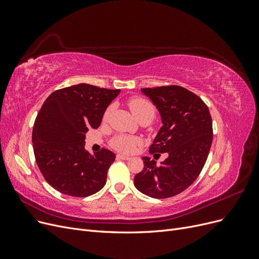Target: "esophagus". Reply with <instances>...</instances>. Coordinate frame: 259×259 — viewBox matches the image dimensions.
I'll return each mask as SVG.
<instances>
[{
    "label": "esophagus",
    "mask_w": 259,
    "mask_h": 259,
    "mask_svg": "<svg viewBox=\"0 0 259 259\" xmlns=\"http://www.w3.org/2000/svg\"><path fill=\"white\" fill-rule=\"evenodd\" d=\"M116 158H117V159H120V160H130V159H131L130 156H127V155H123V154H117V155H116Z\"/></svg>",
    "instance_id": "34e87169"
}]
</instances>
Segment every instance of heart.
I'll return each mask as SVG.
<instances>
[{
  "label": "heart",
  "instance_id": "b5f03b06",
  "mask_svg": "<svg viewBox=\"0 0 259 259\" xmlns=\"http://www.w3.org/2000/svg\"><path fill=\"white\" fill-rule=\"evenodd\" d=\"M128 107L131 109V111L138 121L142 120H148V121H152L153 117L155 115V110L154 107L150 101H148L145 98L142 97H135L130 100ZM109 112H110V109H108L106 111L104 119L106 120ZM140 144V140L136 137H132V136H125V135H119L112 138L111 140V146L115 149V150L124 152V153H131L136 149V147Z\"/></svg>",
  "mask_w": 259,
  "mask_h": 259
}]
</instances>
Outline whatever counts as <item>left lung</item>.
Returning <instances> with one entry per match:
<instances>
[{"instance_id": "8db88e82", "label": "left lung", "mask_w": 259, "mask_h": 259, "mask_svg": "<svg viewBox=\"0 0 259 259\" xmlns=\"http://www.w3.org/2000/svg\"><path fill=\"white\" fill-rule=\"evenodd\" d=\"M161 115L162 127L149 152L167 153L160 165L144 156V169L136 174L137 189L154 199H166L192 185L206 162L213 142V125L207 106L182 86L142 89Z\"/></svg>"}]
</instances>
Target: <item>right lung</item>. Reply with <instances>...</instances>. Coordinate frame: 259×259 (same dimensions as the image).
Masks as SVG:
<instances>
[{
	"mask_svg": "<svg viewBox=\"0 0 259 259\" xmlns=\"http://www.w3.org/2000/svg\"><path fill=\"white\" fill-rule=\"evenodd\" d=\"M120 92L77 84L52 93L44 101L32 145L38 168L57 191L85 198L103 189L115 154L107 149L91 154L85 150V134L99 126Z\"/></svg>",
	"mask_w": 259,
	"mask_h": 259,
	"instance_id": "right-lung-1",
	"label": "right lung"
}]
</instances>
